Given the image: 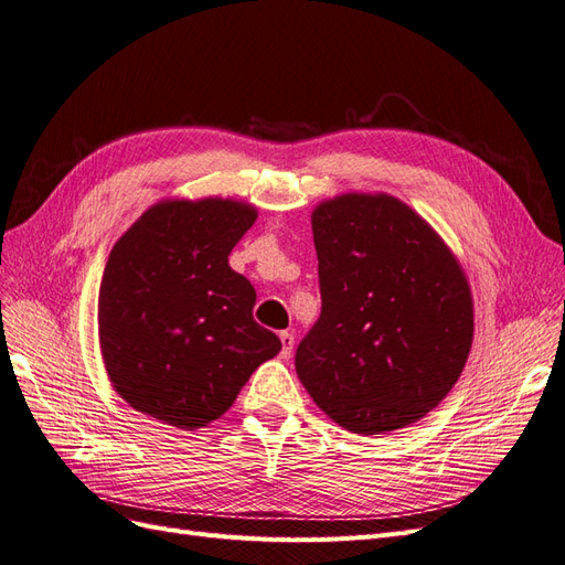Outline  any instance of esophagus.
<instances>
[{
  "mask_svg": "<svg viewBox=\"0 0 565 565\" xmlns=\"http://www.w3.org/2000/svg\"><path fill=\"white\" fill-rule=\"evenodd\" d=\"M280 341H282V351H280V355H282V358H289V355H292V349H295V334H292V332H280Z\"/></svg>",
  "mask_w": 565,
  "mask_h": 565,
  "instance_id": "34e87169",
  "label": "esophagus"
}]
</instances>
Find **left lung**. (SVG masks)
<instances>
[{
    "label": "left lung",
    "instance_id": "obj_1",
    "mask_svg": "<svg viewBox=\"0 0 565 565\" xmlns=\"http://www.w3.org/2000/svg\"><path fill=\"white\" fill-rule=\"evenodd\" d=\"M311 224L322 306L297 347L301 384L353 434L422 419L469 358L465 273L434 228L391 195H339Z\"/></svg>",
    "mask_w": 565,
    "mask_h": 565
}]
</instances>
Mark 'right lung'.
I'll return each instance as SVG.
<instances>
[{
	"label": "right lung",
	"instance_id": "1",
	"mask_svg": "<svg viewBox=\"0 0 565 565\" xmlns=\"http://www.w3.org/2000/svg\"><path fill=\"white\" fill-rule=\"evenodd\" d=\"M254 218L233 200L160 202L115 243L98 292L100 353L139 413L207 426L282 349L252 316V282L228 266Z\"/></svg>",
	"mask_w": 565,
	"mask_h": 565
}]
</instances>
